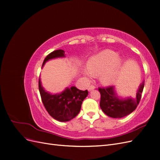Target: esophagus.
Instances as JSON below:
<instances>
[{"label": "esophagus", "mask_w": 160, "mask_h": 160, "mask_svg": "<svg viewBox=\"0 0 160 160\" xmlns=\"http://www.w3.org/2000/svg\"><path fill=\"white\" fill-rule=\"evenodd\" d=\"M95 88V86H93V85H91V86H89V87L88 91H92V90H93Z\"/></svg>", "instance_id": "esophagus-1"}]
</instances>
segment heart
I'll return each mask as SVG.
<instances>
[{"label":"heart","instance_id":"obj_1","mask_svg":"<svg viewBox=\"0 0 160 160\" xmlns=\"http://www.w3.org/2000/svg\"><path fill=\"white\" fill-rule=\"evenodd\" d=\"M122 65V61L118 54L113 51L106 49L91 57L88 61V68L83 70L85 77L91 79L92 77H98L103 85L112 84Z\"/></svg>","mask_w":160,"mask_h":160}]
</instances>
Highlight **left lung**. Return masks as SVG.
Listing matches in <instances>:
<instances>
[{"mask_svg": "<svg viewBox=\"0 0 160 160\" xmlns=\"http://www.w3.org/2000/svg\"><path fill=\"white\" fill-rule=\"evenodd\" d=\"M144 88V81L140 84L135 98H123L117 94L114 86L99 88L101 94L100 108L104 113L113 118H122L128 115L136 109Z\"/></svg>", "mask_w": 160, "mask_h": 160, "instance_id": "left-lung-1", "label": "left lung"}]
</instances>
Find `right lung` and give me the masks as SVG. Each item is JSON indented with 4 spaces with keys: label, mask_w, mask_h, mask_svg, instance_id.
Here are the masks:
<instances>
[{
    "label": "right lung",
    "mask_w": 160,
    "mask_h": 160,
    "mask_svg": "<svg viewBox=\"0 0 160 160\" xmlns=\"http://www.w3.org/2000/svg\"><path fill=\"white\" fill-rule=\"evenodd\" d=\"M63 50H56L48 55L42 62V68L46 62L56 58L65 57ZM38 89L42 103L52 118L61 122H69L75 118L81 110V104L88 95V90L81 91L76 87L67 88L63 91L52 94L46 91L38 80Z\"/></svg>",
    "instance_id": "1"
}]
</instances>
